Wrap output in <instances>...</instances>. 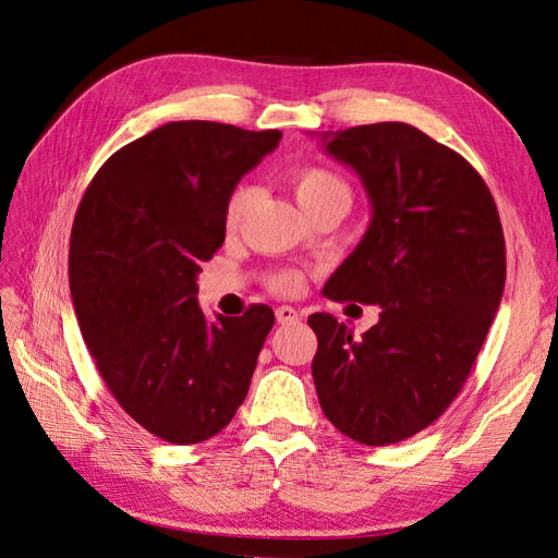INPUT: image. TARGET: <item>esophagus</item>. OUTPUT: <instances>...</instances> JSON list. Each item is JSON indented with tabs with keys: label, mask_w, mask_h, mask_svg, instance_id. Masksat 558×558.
<instances>
[{
	"label": "esophagus",
	"mask_w": 558,
	"mask_h": 558,
	"mask_svg": "<svg viewBox=\"0 0 558 558\" xmlns=\"http://www.w3.org/2000/svg\"><path fill=\"white\" fill-rule=\"evenodd\" d=\"M275 316H277V320L279 324L283 326V324H295V320L302 316L295 307H289V305H281V307H277V312H275Z\"/></svg>",
	"instance_id": "34e87169"
}]
</instances>
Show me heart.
<instances>
[{
  "instance_id": "1",
  "label": "heart",
  "mask_w": 558,
  "mask_h": 558,
  "mask_svg": "<svg viewBox=\"0 0 558 558\" xmlns=\"http://www.w3.org/2000/svg\"><path fill=\"white\" fill-rule=\"evenodd\" d=\"M289 183L300 202V207L305 211H310L312 207L320 205V202H326L337 195L349 197V189L344 185V181L335 172L326 170V167H318V165L293 167V170L289 172ZM251 199H253V191L248 189V185H238V189L230 193L228 205H226V226L228 228L238 226L242 221V216L246 214ZM269 289L281 293V295H298L302 289H305V275L298 272V269H283V272L269 279Z\"/></svg>"
}]
</instances>
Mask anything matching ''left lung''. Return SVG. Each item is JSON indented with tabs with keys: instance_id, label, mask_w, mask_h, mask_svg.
Returning a JSON list of instances; mask_svg holds the SVG:
<instances>
[{
	"instance_id": "8db88e82",
	"label": "left lung",
	"mask_w": 558,
	"mask_h": 558,
	"mask_svg": "<svg viewBox=\"0 0 558 558\" xmlns=\"http://www.w3.org/2000/svg\"><path fill=\"white\" fill-rule=\"evenodd\" d=\"M320 144L359 174L373 207L324 293L381 314L361 340L312 314V377L337 430L396 445L442 416L486 340L505 289L500 216L475 167L408 123L324 132Z\"/></svg>"
}]
</instances>
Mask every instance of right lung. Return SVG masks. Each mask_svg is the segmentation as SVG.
Instances as JSON below:
<instances>
[{"label":"right lung","mask_w":558,"mask_h":558,"mask_svg":"<svg viewBox=\"0 0 558 558\" xmlns=\"http://www.w3.org/2000/svg\"><path fill=\"white\" fill-rule=\"evenodd\" d=\"M281 140L211 121H174L99 167L70 242L81 335L118 404L165 442L221 433L248 393L275 312L244 316L197 305L199 263L226 240L240 179Z\"/></svg>","instance_id":"right-lung-1"}]
</instances>
